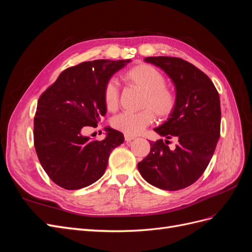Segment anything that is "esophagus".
<instances>
[{"label": "esophagus", "mask_w": 252, "mask_h": 252, "mask_svg": "<svg viewBox=\"0 0 252 252\" xmlns=\"http://www.w3.org/2000/svg\"><path fill=\"white\" fill-rule=\"evenodd\" d=\"M125 141L126 142H131L132 140H134L135 139V136H132V135H128V134H125Z\"/></svg>", "instance_id": "obj_1"}]
</instances>
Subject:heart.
I'll return each mask as SVG.
<instances>
[{"mask_svg":"<svg viewBox=\"0 0 252 252\" xmlns=\"http://www.w3.org/2000/svg\"><path fill=\"white\" fill-rule=\"evenodd\" d=\"M127 86L142 93L138 113H121L113 118L114 129L128 135H138L154 122V114L158 119L168 118L177 105L174 91L165 85L164 74L149 64H139L122 73ZM105 107L114 111L119 106V89L112 81L106 83L103 90Z\"/></svg>","mask_w":252,"mask_h":252,"instance_id":"heart-1","label":"heart"}]
</instances>
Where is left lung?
Here are the masks:
<instances>
[{
  "instance_id": "obj_1",
  "label": "left lung",
  "mask_w": 252,
  "mask_h": 252,
  "mask_svg": "<svg viewBox=\"0 0 252 252\" xmlns=\"http://www.w3.org/2000/svg\"><path fill=\"white\" fill-rule=\"evenodd\" d=\"M145 62L163 69L175 87L177 105L155 131L168 140L150 141V152L138 169L144 180L159 189L175 191L199 179L210 162L220 138V105L217 88L199 68L172 57H149Z\"/></svg>"
}]
</instances>
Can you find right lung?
I'll return each mask as SVG.
<instances>
[{"label": "right lung", "instance_id": "add662e5", "mask_svg": "<svg viewBox=\"0 0 252 252\" xmlns=\"http://www.w3.org/2000/svg\"><path fill=\"white\" fill-rule=\"evenodd\" d=\"M130 60H95L67 68L37 101L33 140L43 169L67 190L94 184L104 174L111 151L124 135L107 128L102 141L83 134L106 114L103 90Z\"/></svg>", "mask_w": 252, "mask_h": 252}]
</instances>
